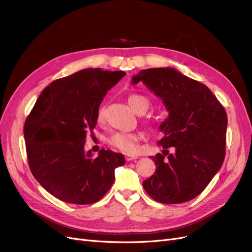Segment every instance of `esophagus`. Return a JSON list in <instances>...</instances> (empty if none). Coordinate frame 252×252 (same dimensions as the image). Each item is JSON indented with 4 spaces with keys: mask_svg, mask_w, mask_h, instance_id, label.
<instances>
[{
    "mask_svg": "<svg viewBox=\"0 0 252 252\" xmlns=\"http://www.w3.org/2000/svg\"><path fill=\"white\" fill-rule=\"evenodd\" d=\"M135 159H137V157L128 156V155H126V161H127V162H129V161H133V160H135Z\"/></svg>",
    "mask_w": 252,
    "mask_h": 252,
    "instance_id": "34e87169",
    "label": "esophagus"
}]
</instances>
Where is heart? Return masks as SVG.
I'll list each match as a JSON object with an SVG mask.
<instances>
[{
  "instance_id": "obj_1",
  "label": "heart",
  "mask_w": 252,
  "mask_h": 252,
  "mask_svg": "<svg viewBox=\"0 0 252 252\" xmlns=\"http://www.w3.org/2000/svg\"><path fill=\"white\" fill-rule=\"evenodd\" d=\"M128 105L136 112L140 110L141 108L147 109L148 106V100L140 95V94H131L127 97ZM97 120L100 121L104 117V109L99 108L97 110L96 114ZM140 141V135L137 133H126V132H120L112 135L109 138V143L114 146L117 150L124 152L126 154H134L138 150V144Z\"/></svg>"
}]
</instances>
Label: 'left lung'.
I'll return each mask as SVG.
<instances>
[{
  "mask_svg": "<svg viewBox=\"0 0 252 252\" xmlns=\"http://www.w3.org/2000/svg\"><path fill=\"white\" fill-rule=\"evenodd\" d=\"M139 82L161 97L169 112L160 126L163 155L151 157L157 170L143 181V188L162 203L189 201L206 189L224 161L225 109L206 85L174 68L143 69L133 77V84ZM170 147L175 154L169 155Z\"/></svg>",
  "mask_w": 252,
  "mask_h": 252,
  "instance_id": "left-lung-1",
  "label": "left lung"
}]
</instances>
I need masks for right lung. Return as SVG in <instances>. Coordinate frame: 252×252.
Here are the masks:
<instances>
[{
  "label": "right lung",
  "instance_id": "1",
  "mask_svg": "<svg viewBox=\"0 0 252 252\" xmlns=\"http://www.w3.org/2000/svg\"><path fill=\"white\" fill-rule=\"evenodd\" d=\"M125 71L86 68L53 81L39 95L24 126L27 158L34 178L53 196L91 204L114 183L124 155L101 150L93 157L84 145L97 123V110Z\"/></svg>",
  "mask_w": 252,
  "mask_h": 252
}]
</instances>
